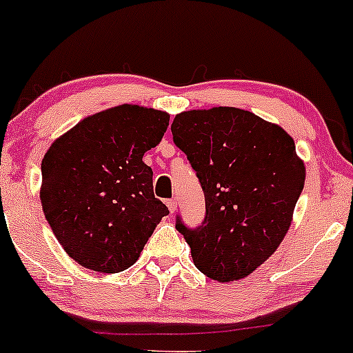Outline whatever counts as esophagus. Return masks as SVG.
Wrapping results in <instances>:
<instances>
[{"mask_svg":"<svg viewBox=\"0 0 353 353\" xmlns=\"http://www.w3.org/2000/svg\"><path fill=\"white\" fill-rule=\"evenodd\" d=\"M165 204H168V208H169L170 212H176L177 211V201L176 199H168V201H165Z\"/></svg>","mask_w":353,"mask_h":353,"instance_id":"obj_1","label":"esophagus"}]
</instances>
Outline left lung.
I'll return each mask as SVG.
<instances>
[{
  "label": "left lung",
  "mask_w": 353,
  "mask_h": 353,
  "mask_svg": "<svg viewBox=\"0 0 353 353\" xmlns=\"http://www.w3.org/2000/svg\"><path fill=\"white\" fill-rule=\"evenodd\" d=\"M174 144L188 156L206 199L201 226L176 228L196 268L221 283L253 273L276 251L305 185L295 142L276 123L234 107L177 114Z\"/></svg>",
  "instance_id": "obj_1"
}]
</instances>
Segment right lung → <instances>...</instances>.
Wrapping results in <instances>:
<instances>
[{
    "mask_svg": "<svg viewBox=\"0 0 353 353\" xmlns=\"http://www.w3.org/2000/svg\"><path fill=\"white\" fill-rule=\"evenodd\" d=\"M168 125L165 112L123 103L83 119L46 150L45 218L83 268L119 273L132 266L169 214L154 196L152 169L142 161Z\"/></svg>",
    "mask_w": 353,
    "mask_h": 353,
    "instance_id": "add662e5",
    "label": "right lung"
}]
</instances>
